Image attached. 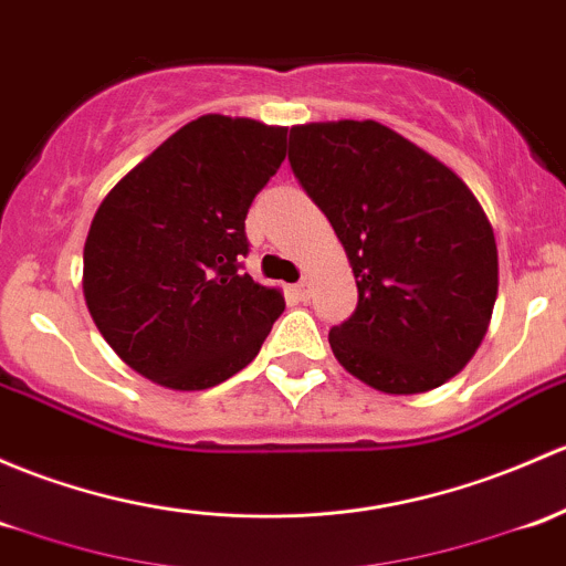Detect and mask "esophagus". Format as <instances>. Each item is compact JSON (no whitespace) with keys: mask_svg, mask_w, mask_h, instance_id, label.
I'll return each instance as SVG.
<instances>
[{"mask_svg":"<svg viewBox=\"0 0 566 566\" xmlns=\"http://www.w3.org/2000/svg\"><path fill=\"white\" fill-rule=\"evenodd\" d=\"M293 293L298 301H308V295H312V282H308V279H301V282L293 287Z\"/></svg>","mask_w":566,"mask_h":566,"instance_id":"esophagus-1","label":"esophagus"}]
</instances>
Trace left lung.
<instances>
[{
    "label": "left lung",
    "mask_w": 566,
    "mask_h": 566,
    "mask_svg": "<svg viewBox=\"0 0 566 566\" xmlns=\"http://www.w3.org/2000/svg\"><path fill=\"white\" fill-rule=\"evenodd\" d=\"M290 168L358 284L353 317L328 333L336 360L396 396L455 377L483 342L499 290L496 241L472 189L379 122L293 127Z\"/></svg>",
    "instance_id": "1"
}]
</instances>
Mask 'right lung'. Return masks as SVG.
<instances>
[{"mask_svg": "<svg viewBox=\"0 0 566 566\" xmlns=\"http://www.w3.org/2000/svg\"><path fill=\"white\" fill-rule=\"evenodd\" d=\"M284 140V127L208 113L129 170L94 213L86 306L118 358L151 382H224L284 312L279 290L243 273L249 206L282 165Z\"/></svg>", "mask_w": 566, "mask_h": 566, "instance_id": "add662e5", "label": "right lung"}]
</instances>
